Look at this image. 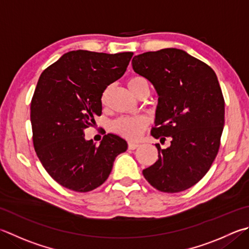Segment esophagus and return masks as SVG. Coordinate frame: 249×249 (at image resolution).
I'll use <instances>...</instances> for the list:
<instances>
[{"label":"esophagus","instance_id":"obj_1","mask_svg":"<svg viewBox=\"0 0 249 249\" xmlns=\"http://www.w3.org/2000/svg\"><path fill=\"white\" fill-rule=\"evenodd\" d=\"M138 147H139L138 143H136V142H128V149H129V150H135V149H137Z\"/></svg>","mask_w":249,"mask_h":249}]
</instances>
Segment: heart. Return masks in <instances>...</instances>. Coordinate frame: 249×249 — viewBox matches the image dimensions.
<instances>
[{"mask_svg": "<svg viewBox=\"0 0 249 249\" xmlns=\"http://www.w3.org/2000/svg\"><path fill=\"white\" fill-rule=\"evenodd\" d=\"M144 83H147V81L142 77H133L128 81V87L130 91L135 95L136 91ZM147 125L148 121L144 116H123V118L118 119L112 124V129L116 134L121 135L122 137L135 140L140 137V135L142 134Z\"/></svg>", "mask_w": 249, "mask_h": 249, "instance_id": "1", "label": "heart"}]
</instances>
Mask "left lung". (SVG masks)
Returning <instances> with one entry per match:
<instances>
[{"mask_svg": "<svg viewBox=\"0 0 249 249\" xmlns=\"http://www.w3.org/2000/svg\"><path fill=\"white\" fill-rule=\"evenodd\" d=\"M133 69L152 83L159 95L155 127L170 145L142 170L160 192L176 193L197 183L216 159L225 125V99L217 75L205 62L177 48L147 52L133 58Z\"/></svg>", "mask_w": 249, "mask_h": 249, "instance_id": "1", "label": "left lung"}]
</instances>
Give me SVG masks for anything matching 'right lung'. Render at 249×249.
<instances>
[{"label":"right lung","mask_w":249,"mask_h":249,"mask_svg":"<svg viewBox=\"0 0 249 249\" xmlns=\"http://www.w3.org/2000/svg\"><path fill=\"white\" fill-rule=\"evenodd\" d=\"M134 53L72 51L38 79L30 119L34 150L43 167L60 186L89 192L101 186L127 142L105 135L97 147L84 129L102 110V92L124 74Z\"/></svg>","instance_id":"1"}]
</instances>
